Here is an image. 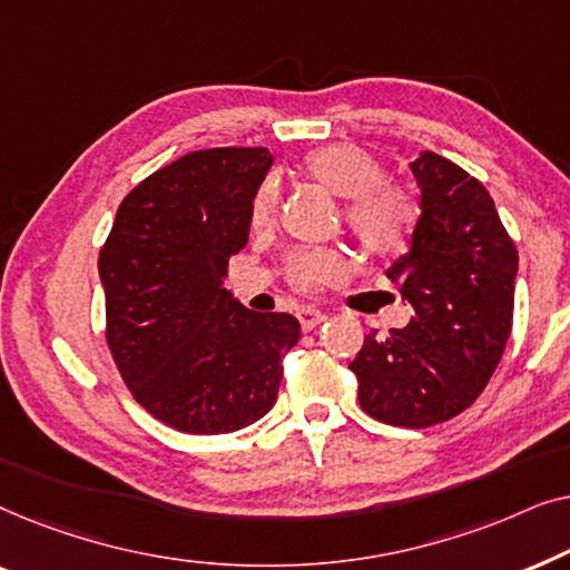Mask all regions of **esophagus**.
Segmentation results:
<instances>
[{
	"mask_svg": "<svg viewBox=\"0 0 570 570\" xmlns=\"http://www.w3.org/2000/svg\"><path fill=\"white\" fill-rule=\"evenodd\" d=\"M326 318V314L324 311H318V308H314V306H303V308H298V322H301V326L303 330H314V326H318Z\"/></svg>",
	"mask_w": 570,
	"mask_h": 570,
	"instance_id": "obj_1",
	"label": "esophagus"
}]
</instances>
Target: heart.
<instances>
[{
  "instance_id": "heart-1",
  "label": "heart",
  "mask_w": 570,
  "mask_h": 570,
  "mask_svg": "<svg viewBox=\"0 0 570 570\" xmlns=\"http://www.w3.org/2000/svg\"><path fill=\"white\" fill-rule=\"evenodd\" d=\"M303 170L334 197L347 199L345 225L365 252L392 256L407 246L417 223V205L402 186L384 181V166L363 147L337 142L311 150ZM277 207V186L264 181L254 194L252 223L267 225ZM347 259L334 248H303L287 262L295 287L316 291L345 275Z\"/></svg>"
}]
</instances>
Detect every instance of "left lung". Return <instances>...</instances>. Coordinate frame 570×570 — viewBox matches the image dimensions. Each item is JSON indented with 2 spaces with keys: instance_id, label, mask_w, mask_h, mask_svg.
Listing matches in <instances>:
<instances>
[{
  "instance_id": "8db88e82",
  "label": "left lung",
  "mask_w": 570,
  "mask_h": 570,
  "mask_svg": "<svg viewBox=\"0 0 570 570\" xmlns=\"http://www.w3.org/2000/svg\"><path fill=\"white\" fill-rule=\"evenodd\" d=\"M420 217L386 277L412 306L404 330L371 332L350 371L386 425L446 423L482 394L513 322L519 254L478 178L431 150L410 163Z\"/></svg>"
}]
</instances>
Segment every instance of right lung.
<instances>
[{
	"instance_id": "right-lung-1",
	"label": "right lung",
	"mask_w": 570,
	"mask_h": 570,
	"mask_svg": "<svg viewBox=\"0 0 570 570\" xmlns=\"http://www.w3.org/2000/svg\"><path fill=\"white\" fill-rule=\"evenodd\" d=\"M272 160L267 147L184 155L124 197L100 248L116 368L181 433H233L267 415L301 337L298 318L240 306L223 285Z\"/></svg>"
}]
</instances>
